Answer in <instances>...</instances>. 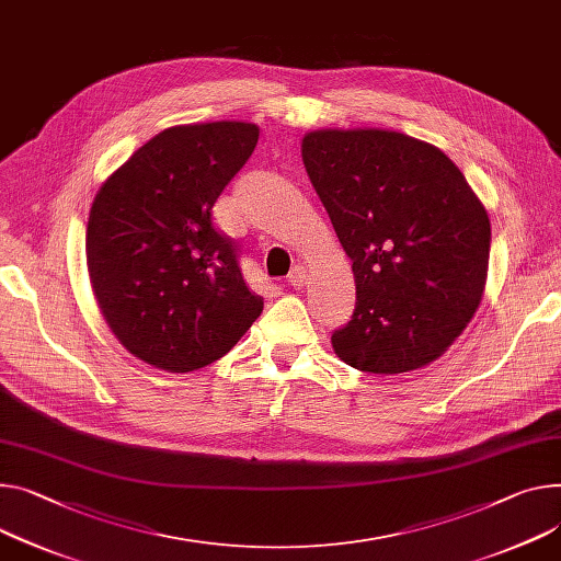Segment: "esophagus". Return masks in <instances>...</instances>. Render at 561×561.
I'll return each mask as SVG.
<instances>
[{
    "label": "esophagus",
    "mask_w": 561,
    "mask_h": 561,
    "mask_svg": "<svg viewBox=\"0 0 561 561\" xmlns=\"http://www.w3.org/2000/svg\"><path fill=\"white\" fill-rule=\"evenodd\" d=\"M287 283L294 285V287H304L308 283V270L304 265H296L289 276H287Z\"/></svg>",
    "instance_id": "1"
}]
</instances>
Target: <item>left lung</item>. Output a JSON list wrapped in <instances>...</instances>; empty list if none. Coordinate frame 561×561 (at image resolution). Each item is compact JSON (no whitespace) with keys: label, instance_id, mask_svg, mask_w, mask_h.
Listing matches in <instances>:
<instances>
[{"label":"left lung","instance_id":"8db88e82","mask_svg":"<svg viewBox=\"0 0 561 561\" xmlns=\"http://www.w3.org/2000/svg\"><path fill=\"white\" fill-rule=\"evenodd\" d=\"M304 163L343 251L357 304L332 332L348 366L398 375L438 359L479 310L488 210L436 146L393 130H314Z\"/></svg>","mask_w":561,"mask_h":561}]
</instances>
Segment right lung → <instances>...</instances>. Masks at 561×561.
I'll return each mask as SVG.
<instances>
[{
    "label": "right lung",
    "mask_w": 561,
    "mask_h": 561,
    "mask_svg": "<svg viewBox=\"0 0 561 561\" xmlns=\"http://www.w3.org/2000/svg\"><path fill=\"white\" fill-rule=\"evenodd\" d=\"M257 125H175L105 180L88 222L99 308L127 353L191 373L225 357L263 312L213 204L247 163Z\"/></svg>",
    "instance_id": "obj_1"
}]
</instances>
